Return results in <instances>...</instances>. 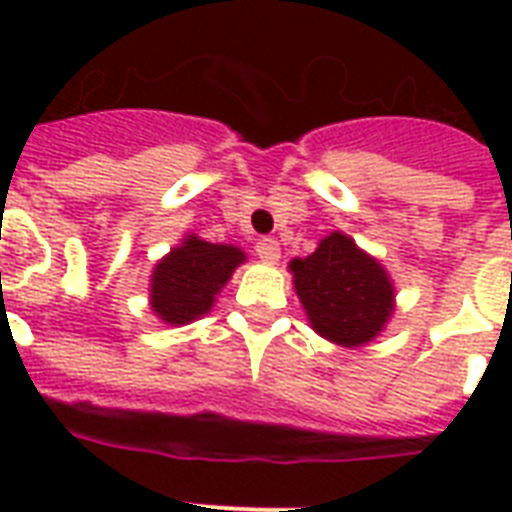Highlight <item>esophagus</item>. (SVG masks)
<instances>
[{"label": "esophagus", "mask_w": 512, "mask_h": 512, "mask_svg": "<svg viewBox=\"0 0 512 512\" xmlns=\"http://www.w3.org/2000/svg\"><path fill=\"white\" fill-rule=\"evenodd\" d=\"M255 252L260 255V260H265V263H276L281 255V247L276 239H260L257 241Z\"/></svg>", "instance_id": "esophagus-1"}]
</instances>
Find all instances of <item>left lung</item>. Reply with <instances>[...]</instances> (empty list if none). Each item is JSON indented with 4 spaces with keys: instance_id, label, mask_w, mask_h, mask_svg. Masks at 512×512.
<instances>
[{
    "instance_id": "8db88e82",
    "label": "left lung",
    "mask_w": 512,
    "mask_h": 512,
    "mask_svg": "<svg viewBox=\"0 0 512 512\" xmlns=\"http://www.w3.org/2000/svg\"><path fill=\"white\" fill-rule=\"evenodd\" d=\"M313 329L337 345H364L393 311V284L374 257L332 233L305 260L289 263Z\"/></svg>"
}]
</instances>
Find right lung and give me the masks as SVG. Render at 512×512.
I'll return each mask as SVG.
<instances>
[{
  "label": "right lung",
  "instance_id": "add662e5",
  "mask_svg": "<svg viewBox=\"0 0 512 512\" xmlns=\"http://www.w3.org/2000/svg\"><path fill=\"white\" fill-rule=\"evenodd\" d=\"M241 260L244 252L231 244H209L188 236L183 247L172 249L156 265L151 305L159 319L167 324H188L196 316H204Z\"/></svg>",
  "mask_w": 512,
  "mask_h": 512
}]
</instances>
